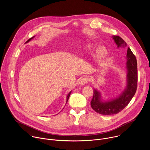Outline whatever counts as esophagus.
I'll use <instances>...</instances> for the list:
<instances>
[{"instance_id": "34e87169", "label": "esophagus", "mask_w": 150, "mask_h": 150, "mask_svg": "<svg viewBox=\"0 0 150 150\" xmlns=\"http://www.w3.org/2000/svg\"><path fill=\"white\" fill-rule=\"evenodd\" d=\"M88 81V78L87 77H83L82 78L79 82V83L80 85H84L85 84H86Z\"/></svg>"}]
</instances>
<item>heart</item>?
<instances>
[{"instance_id": "1", "label": "heart", "mask_w": 150, "mask_h": 150, "mask_svg": "<svg viewBox=\"0 0 150 150\" xmlns=\"http://www.w3.org/2000/svg\"><path fill=\"white\" fill-rule=\"evenodd\" d=\"M87 48H88V49L90 48V45H89V46H87ZM105 50H104L103 49H100V50H99L98 56H103L105 54Z\"/></svg>"}]
</instances>
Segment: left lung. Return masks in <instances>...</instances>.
Returning a JSON list of instances; mask_svg holds the SVG:
<instances>
[{
	"mask_svg": "<svg viewBox=\"0 0 150 150\" xmlns=\"http://www.w3.org/2000/svg\"><path fill=\"white\" fill-rule=\"evenodd\" d=\"M117 47L125 49L126 42L119 36L113 35ZM127 85L125 90L117 98L108 101H103L101 94L97 90H94V94L91 101L92 109L97 113L103 115H112L119 113L129 103L134 96L138 82V69L136 57L131 50L128 47L126 54Z\"/></svg>",
	"mask_w": 150,
	"mask_h": 150,
	"instance_id": "left-lung-1",
	"label": "left lung"
}]
</instances>
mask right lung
<instances>
[{
	"label": "right lung",
	"mask_w": 150,
	"mask_h": 150,
	"mask_svg": "<svg viewBox=\"0 0 150 150\" xmlns=\"http://www.w3.org/2000/svg\"><path fill=\"white\" fill-rule=\"evenodd\" d=\"M34 37H34H31V38H30L29 40H28L27 41H26V42H29L30 40H31ZM71 91H70L69 93V94H68V95L67 96V103L68 102V100H69V96H70V95H71ZM67 103H66V104H67Z\"/></svg>",
	"instance_id": "right-lung-1"
}]
</instances>
